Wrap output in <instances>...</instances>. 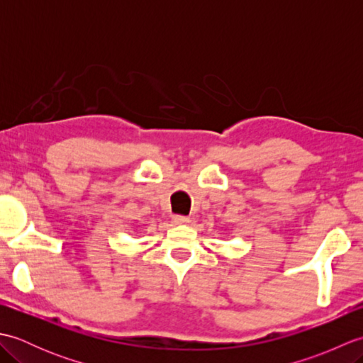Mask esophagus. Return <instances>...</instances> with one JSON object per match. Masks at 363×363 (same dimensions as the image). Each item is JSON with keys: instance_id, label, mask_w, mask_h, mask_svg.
<instances>
[{"instance_id": "1", "label": "esophagus", "mask_w": 363, "mask_h": 363, "mask_svg": "<svg viewBox=\"0 0 363 363\" xmlns=\"http://www.w3.org/2000/svg\"><path fill=\"white\" fill-rule=\"evenodd\" d=\"M173 221L176 223V225H187V223L190 221V218L186 217V215H174Z\"/></svg>"}]
</instances>
